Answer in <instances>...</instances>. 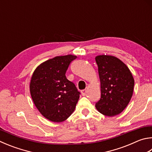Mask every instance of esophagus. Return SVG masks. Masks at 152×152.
Listing matches in <instances>:
<instances>
[{
    "label": "esophagus",
    "mask_w": 152,
    "mask_h": 152,
    "mask_svg": "<svg viewBox=\"0 0 152 152\" xmlns=\"http://www.w3.org/2000/svg\"><path fill=\"white\" fill-rule=\"evenodd\" d=\"M81 93H82V96H85L86 94V93H87V89H86H86H84V90H82L81 91Z\"/></svg>",
    "instance_id": "esophagus-1"
}]
</instances>
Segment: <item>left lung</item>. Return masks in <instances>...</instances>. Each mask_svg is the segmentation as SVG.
<instances>
[{
    "label": "left lung",
    "instance_id": "1",
    "mask_svg": "<svg viewBox=\"0 0 152 152\" xmlns=\"http://www.w3.org/2000/svg\"><path fill=\"white\" fill-rule=\"evenodd\" d=\"M98 67L101 98L96 104L99 112L112 117L120 114L133 95L134 79L122 60L111 55L95 58Z\"/></svg>",
    "mask_w": 152,
    "mask_h": 152
}]
</instances>
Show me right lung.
<instances>
[{"mask_svg": "<svg viewBox=\"0 0 152 152\" xmlns=\"http://www.w3.org/2000/svg\"><path fill=\"white\" fill-rule=\"evenodd\" d=\"M76 58L68 54L49 59L38 65L32 75L30 92L33 102L51 122H64L75 110L80 92L65 74Z\"/></svg>", "mask_w": 152, "mask_h": 152, "instance_id": "obj_1", "label": "right lung"}]
</instances>
